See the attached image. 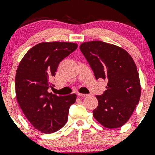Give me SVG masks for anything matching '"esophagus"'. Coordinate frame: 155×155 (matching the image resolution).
Listing matches in <instances>:
<instances>
[{
  "label": "esophagus",
  "instance_id": "1",
  "mask_svg": "<svg viewBox=\"0 0 155 155\" xmlns=\"http://www.w3.org/2000/svg\"><path fill=\"white\" fill-rule=\"evenodd\" d=\"M78 96H79V97H87L88 95L87 94H81V93H78L77 94Z\"/></svg>",
  "mask_w": 155,
  "mask_h": 155
}]
</instances>
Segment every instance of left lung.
Segmentation results:
<instances>
[{"label": "left lung", "instance_id": "obj_1", "mask_svg": "<svg viewBox=\"0 0 155 155\" xmlns=\"http://www.w3.org/2000/svg\"><path fill=\"white\" fill-rule=\"evenodd\" d=\"M79 48L95 79L108 81L104 93L96 95L98 106L93 117L106 128L122 127L130 118L140 97L139 75L134 60L122 48L101 41L84 42Z\"/></svg>", "mask_w": 155, "mask_h": 155}]
</instances>
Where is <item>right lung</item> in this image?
<instances>
[{"instance_id": "add662e5", "label": "right lung", "mask_w": 155, "mask_h": 155, "mask_svg": "<svg viewBox=\"0 0 155 155\" xmlns=\"http://www.w3.org/2000/svg\"><path fill=\"white\" fill-rule=\"evenodd\" d=\"M77 47L71 42H42L28 50L19 64L15 77L17 101L26 118L40 132L54 133L66 124L76 95L58 96L47 90L52 87L50 80L58 65Z\"/></svg>"}]
</instances>
